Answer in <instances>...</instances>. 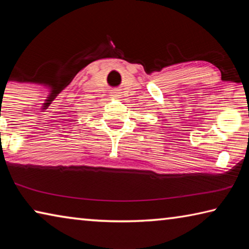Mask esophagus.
Returning a JSON list of instances; mask_svg holds the SVG:
<instances>
[{
	"instance_id": "obj_1",
	"label": "esophagus",
	"mask_w": 249,
	"mask_h": 249,
	"mask_svg": "<svg viewBox=\"0 0 249 249\" xmlns=\"http://www.w3.org/2000/svg\"><path fill=\"white\" fill-rule=\"evenodd\" d=\"M112 96L113 99H120L121 98V92L120 90H114L112 92Z\"/></svg>"
}]
</instances>
